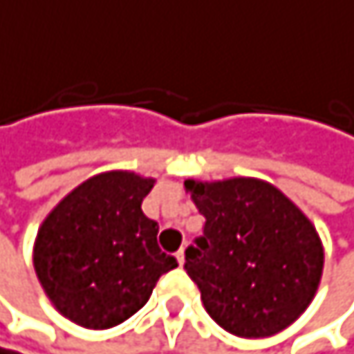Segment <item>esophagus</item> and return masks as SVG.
I'll list each match as a JSON object with an SVG mask.
<instances>
[{
	"label": "esophagus",
	"mask_w": 354,
	"mask_h": 354,
	"mask_svg": "<svg viewBox=\"0 0 354 354\" xmlns=\"http://www.w3.org/2000/svg\"><path fill=\"white\" fill-rule=\"evenodd\" d=\"M176 260H178V264H180V266L185 264V248H180L178 252H176Z\"/></svg>",
	"instance_id": "obj_1"
}]
</instances>
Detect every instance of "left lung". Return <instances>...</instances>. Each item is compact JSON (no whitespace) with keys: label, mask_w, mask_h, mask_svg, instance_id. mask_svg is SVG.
<instances>
[{"label":"left lung","mask_w":354,"mask_h":354,"mask_svg":"<svg viewBox=\"0 0 354 354\" xmlns=\"http://www.w3.org/2000/svg\"><path fill=\"white\" fill-rule=\"evenodd\" d=\"M205 216L185 270L207 315L239 338H268L313 302L323 245L313 222L279 189L258 178L185 180Z\"/></svg>","instance_id":"obj_1"}]
</instances>
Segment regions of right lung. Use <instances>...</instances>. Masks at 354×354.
<instances>
[{"label":"right lung","instance_id":"add662e5","mask_svg":"<svg viewBox=\"0 0 354 354\" xmlns=\"http://www.w3.org/2000/svg\"><path fill=\"white\" fill-rule=\"evenodd\" d=\"M153 185L123 169L92 176L41 222L33 266L62 317L109 330L138 313L159 277L178 266L157 245V222L142 214Z\"/></svg>","mask_w":354,"mask_h":354}]
</instances>
